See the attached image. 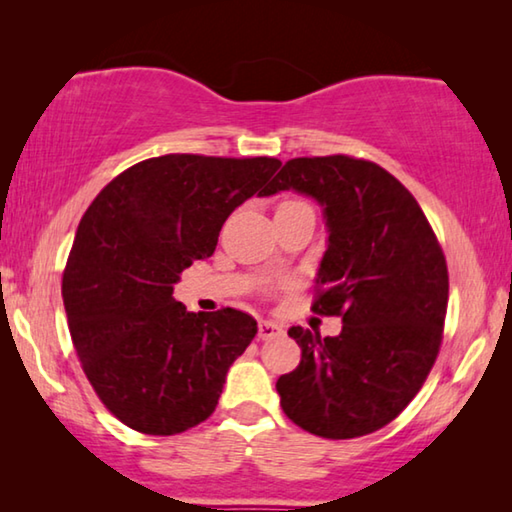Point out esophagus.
Segmentation results:
<instances>
[{
    "instance_id": "obj_1",
    "label": "esophagus",
    "mask_w": 512,
    "mask_h": 512,
    "mask_svg": "<svg viewBox=\"0 0 512 512\" xmlns=\"http://www.w3.org/2000/svg\"><path fill=\"white\" fill-rule=\"evenodd\" d=\"M280 334H284V329L277 325V323H273V320H259V327H257L259 339L271 341V339H275V336H280Z\"/></svg>"
}]
</instances>
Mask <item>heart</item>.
<instances>
[{
  "instance_id": "b5f03b06",
  "label": "heart",
  "mask_w": 512,
  "mask_h": 512,
  "mask_svg": "<svg viewBox=\"0 0 512 512\" xmlns=\"http://www.w3.org/2000/svg\"><path fill=\"white\" fill-rule=\"evenodd\" d=\"M284 205H298V203H296V201H289V203H282L280 207H284Z\"/></svg>"
}]
</instances>
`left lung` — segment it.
<instances>
[{
    "label": "left lung",
    "mask_w": 512,
    "mask_h": 512,
    "mask_svg": "<svg viewBox=\"0 0 512 512\" xmlns=\"http://www.w3.org/2000/svg\"><path fill=\"white\" fill-rule=\"evenodd\" d=\"M293 189L323 207L314 311L339 336L291 327L298 368L277 379L287 418L320 438L386 427L427 379L443 341L449 277L427 216L400 180L348 155L289 160L259 196Z\"/></svg>",
    "instance_id": "left-lung-1"
}]
</instances>
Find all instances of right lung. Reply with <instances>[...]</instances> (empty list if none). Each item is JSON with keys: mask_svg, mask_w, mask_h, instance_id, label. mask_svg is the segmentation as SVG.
<instances>
[{"mask_svg": "<svg viewBox=\"0 0 512 512\" xmlns=\"http://www.w3.org/2000/svg\"><path fill=\"white\" fill-rule=\"evenodd\" d=\"M280 164L160 155L119 173L83 214L63 275L69 334L99 400L126 427L173 436L214 413L257 323L230 307L187 311L173 284L214 253L225 219Z\"/></svg>", "mask_w": 512, "mask_h": 512, "instance_id": "add662e5", "label": "right lung"}]
</instances>
